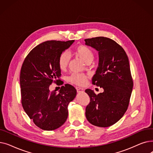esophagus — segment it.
<instances>
[{
  "label": "esophagus",
  "mask_w": 153,
  "mask_h": 153,
  "mask_svg": "<svg viewBox=\"0 0 153 153\" xmlns=\"http://www.w3.org/2000/svg\"><path fill=\"white\" fill-rule=\"evenodd\" d=\"M76 89H77V92L78 93L83 92L84 91V90L82 89V88H81V87H77Z\"/></svg>",
  "instance_id": "esophagus-1"
}]
</instances>
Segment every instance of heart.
I'll list each match as a JSON object with an SVG mask.
<instances>
[{
  "instance_id": "b5f03b06",
  "label": "heart",
  "mask_w": 153,
  "mask_h": 153,
  "mask_svg": "<svg viewBox=\"0 0 153 153\" xmlns=\"http://www.w3.org/2000/svg\"><path fill=\"white\" fill-rule=\"evenodd\" d=\"M74 53L86 64H89L92 61L94 58V54L92 50L85 45H79L77 46L74 51ZM70 56L69 53L66 51L62 52L58 59V66L59 69L61 70H65L68 66ZM69 81L74 84L83 85L87 81V77L82 74L74 73L69 77Z\"/></svg>"
}]
</instances>
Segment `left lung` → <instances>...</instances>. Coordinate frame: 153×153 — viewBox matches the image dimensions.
I'll return each instance as SVG.
<instances>
[{"label": "left lung", "mask_w": 153, "mask_h": 153, "mask_svg": "<svg viewBox=\"0 0 153 153\" xmlns=\"http://www.w3.org/2000/svg\"><path fill=\"white\" fill-rule=\"evenodd\" d=\"M84 41L99 52V65L92 81L103 89L98 95L90 89L85 91L91 99L85 117L93 125L108 127L123 117L129 105L133 86L129 60L113 39L99 36Z\"/></svg>", "instance_id": "left-lung-1"}]
</instances>
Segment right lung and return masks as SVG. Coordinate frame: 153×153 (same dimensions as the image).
Masks as SVG:
<instances>
[{
  "label": "right lung",
  "mask_w": 153,
  "mask_h": 153,
  "mask_svg": "<svg viewBox=\"0 0 153 153\" xmlns=\"http://www.w3.org/2000/svg\"><path fill=\"white\" fill-rule=\"evenodd\" d=\"M74 42H45L28 53L22 64L20 76L22 106L29 118L42 130H54L65 123L69 103L76 96V89L68 84L61 86L59 93L49 89L53 82L63 84L58 59Z\"/></svg>",
  "instance_id": "right-lung-1"
}]
</instances>
